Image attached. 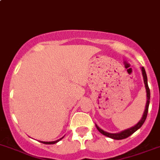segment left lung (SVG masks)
Here are the masks:
<instances>
[{
    "instance_id": "obj_1",
    "label": "left lung",
    "mask_w": 160,
    "mask_h": 160,
    "mask_svg": "<svg viewBox=\"0 0 160 160\" xmlns=\"http://www.w3.org/2000/svg\"><path fill=\"white\" fill-rule=\"evenodd\" d=\"M141 71H142V75H143V82H144V85H145V88H146V92H147V103H146V106H145V109L144 112H143V114L142 118L140 119L139 122L136 123L135 126L132 127L130 128L126 129L124 131H122V132H119V133H110V132H105L103 131V129H101L100 127H98L97 125L96 124V128L99 132H100L101 134H103V136H107V137L111 138V139H123L128 138V136H130L131 135L134 133L135 132L139 129L142 127V125L143 124V123L146 120L147 116H148V107H149V103H150V89H149V87H148V77H147V74L146 72H145L144 68L141 67Z\"/></svg>"
}]
</instances>
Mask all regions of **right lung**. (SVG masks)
<instances>
[{"instance_id": "obj_1", "label": "right lung", "mask_w": 160, "mask_h": 160, "mask_svg": "<svg viewBox=\"0 0 160 160\" xmlns=\"http://www.w3.org/2000/svg\"><path fill=\"white\" fill-rule=\"evenodd\" d=\"M63 138H64V137L60 138V139H57V140H56V141H51V142H45V141H40V142H41V143H44V144H54V143H57V142H59L60 139H62Z\"/></svg>"}]
</instances>
